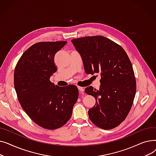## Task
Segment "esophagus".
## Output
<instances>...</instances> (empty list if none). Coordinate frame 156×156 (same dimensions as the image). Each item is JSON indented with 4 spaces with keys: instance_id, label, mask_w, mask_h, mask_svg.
Segmentation results:
<instances>
[{
    "instance_id": "34e87169",
    "label": "esophagus",
    "mask_w": 156,
    "mask_h": 156,
    "mask_svg": "<svg viewBox=\"0 0 156 156\" xmlns=\"http://www.w3.org/2000/svg\"><path fill=\"white\" fill-rule=\"evenodd\" d=\"M78 90L80 91V94L83 92V91H84V88H83V87H78Z\"/></svg>"
}]
</instances>
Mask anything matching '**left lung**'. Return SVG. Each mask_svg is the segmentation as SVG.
I'll list each match as a JSON object with an SVG mask.
<instances>
[{
	"label": "left lung",
	"instance_id": "8db88e82",
	"mask_svg": "<svg viewBox=\"0 0 156 156\" xmlns=\"http://www.w3.org/2000/svg\"><path fill=\"white\" fill-rule=\"evenodd\" d=\"M71 42L81 57L86 73L101 76L99 90L92 86L85 89L96 100L88 112L90 119L104 129L116 127L128 116L136 93L134 71L127 54L103 36L73 39Z\"/></svg>",
	"mask_w": 156,
	"mask_h": 156
}]
</instances>
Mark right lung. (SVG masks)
<instances>
[{"label": "right lung", "instance_id": "1", "mask_svg": "<svg viewBox=\"0 0 156 156\" xmlns=\"http://www.w3.org/2000/svg\"><path fill=\"white\" fill-rule=\"evenodd\" d=\"M66 44L61 41L34 44L23 54L14 70V88L21 107L45 129H55L66 123L78 98L76 86L60 87L50 81L57 71L54 57Z\"/></svg>", "mask_w": 156, "mask_h": 156}]
</instances>
